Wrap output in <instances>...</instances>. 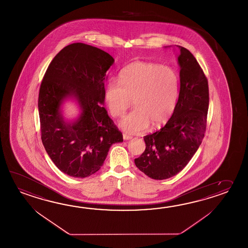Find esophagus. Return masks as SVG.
Instances as JSON below:
<instances>
[{
    "label": "esophagus",
    "instance_id": "obj_1",
    "mask_svg": "<svg viewBox=\"0 0 248 248\" xmlns=\"http://www.w3.org/2000/svg\"><path fill=\"white\" fill-rule=\"evenodd\" d=\"M123 139H124V140H132V137L128 135V134H125V133H124V134H123Z\"/></svg>",
    "mask_w": 248,
    "mask_h": 248
}]
</instances>
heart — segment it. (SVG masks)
Returning <instances> with one entry per match:
<instances>
[{"instance_id": "heart-1", "label": "heart", "mask_w": 248, "mask_h": 248, "mask_svg": "<svg viewBox=\"0 0 248 248\" xmlns=\"http://www.w3.org/2000/svg\"><path fill=\"white\" fill-rule=\"evenodd\" d=\"M120 81L108 84L105 100L112 116L119 117L133 99L135 109L120 121L123 130L140 133L150 124L158 127L167 122L175 109L179 93V78L172 68L135 62L122 71Z\"/></svg>"}]
</instances>
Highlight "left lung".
Masks as SVG:
<instances>
[{"instance_id": "left-lung-1", "label": "left lung", "mask_w": 248, "mask_h": 248, "mask_svg": "<svg viewBox=\"0 0 248 248\" xmlns=\"http://www.w3.org/2000/svg\"><path fill=\"white\" fill-rule=\"evenodd\" d=\"M180 50V91L171 117L161 130L144 137L146 149L134 160L140 171L162 180L177 175L190 162L204 138L208 109V83L190 51Z\"/></svg>"}]
</instances>
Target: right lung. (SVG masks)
<instances>
[{
    "label": "right lung",
    "mask_w": 248,
    "mask_h": 248,
    "mask_svg": "<svg viewBox=\"0 0 248 248\" xmlns=\"http://www.w3.org/2000/svg\"><path fill=\"white\" fill-rule=\"evenodd\" d=\"M114 58L84 43L63 47L48 65L39 93L41 140L51 160L71 177H89L101 169L113 144L123 135L104 105L106 72ZM77 101L81 113L66 121L62 105Z\"/></svg>",
    "instance_id": "1"
}]
</instances>
